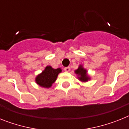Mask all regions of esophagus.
Returning a JSON list of instances; mask_svg holds the SVG:
<instances>
[{"mask_svg":"<svg viewBox=\"0 0 129 129\" xmlns=\"http://www.w3.org/2000/svg\"><path fill=\"white\" fill-rule=\"evenodd\" d=\"M65 71H66V72H69L70 71V67H66V68H64Z\"/></svg>","mask_w":129,"mask_h":129,"instance_id":"1","label":"esophagus"}]
</instances>
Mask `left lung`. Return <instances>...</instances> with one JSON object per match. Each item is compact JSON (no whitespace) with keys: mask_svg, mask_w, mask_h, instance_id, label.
Wrapping results in <instances>:
<instances>
[{"mask_svg":"<svg viewBox=\"0 0 129 129\" xmlns=\"http://www.w3.org/2000/svg\"><path fill=\"white\" fill-rule=\"evenodd\" d=\"M75 72L76 74H77L79 75V77L78 78H79V79L80 81H83V82H86L88 80H89V77L86 74V70H85L82 67V66H80L77 70H75Z\"/></svg>","mask_w":129,"mask_h":129,"instance_id":"obj_1","label":"left lung"}]
</instances>
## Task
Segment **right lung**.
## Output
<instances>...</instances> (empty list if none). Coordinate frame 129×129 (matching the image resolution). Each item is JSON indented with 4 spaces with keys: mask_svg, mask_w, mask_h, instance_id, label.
I'll use <instances>...</instances> for the list:
<instances>
[{
    "mask_svg": "<svg viewBox=\"0 0 129 129\" xmlns=\"http://www.w3.org/2000/svg\"><path fill=\"white\" fill-rule=\"evenodd\" d=\"M61 71L60 68L53 69L51 66L46 67L45 70L36 77V83L41 86L49 88L56 81L58 75Z\"/></svg>",
    "mask_w": 129,
    "mask_h": 129,
    "instance_id": "add662e5",
    "label": "right lung"
}]
</instances>
